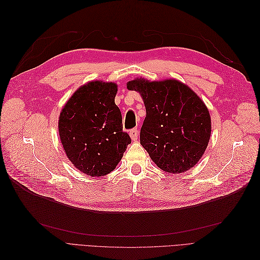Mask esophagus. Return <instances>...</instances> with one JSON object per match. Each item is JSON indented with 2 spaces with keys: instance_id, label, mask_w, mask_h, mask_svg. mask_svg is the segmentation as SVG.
<instances>
[{
  "instance_id": "1",
  "label": "esophagus",
  "mask_w": 260,
  "mask_h": 260,
  "mask_svg": "<svg viewBox=\"0 0 260 260\" xmlns=\"http://www.w3.org/2000/svg\"><path fill=\"white\" fill-rule=\"evenodd\" d=\"M130 137H131L132 141H137L138 137H139V130L137 128L130 130Z\"/></svg>"
}]
</instances>
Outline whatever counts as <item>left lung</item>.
Instances as JSON below:
<instances>
[{
    "mask_svg": "<svg viewBox=\"0 0 260 260\" xmlns=\"http://www.w3.org/2000/svg\"><path fill=\"white\" fill-rule=\"evenodd\" d=\"M143 99L146 117L140 142L161 170L172 174L194 167L208 145L211 120L204 102L178 80L129 81Z\"/></svg>",
    "mask_w": 260,
    "mask_h": 260,
    "instance_id": "left-lung-1",
    "label": "left lung"
}]
</instances>
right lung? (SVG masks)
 Instances as JSON below:
<instances>
[{"instance_id":"1","label":"right lung","mask_w":260,"mask_h":260,"mask_svg":"<svg viewBox=\"0 0 260 260\" xmlns=\"http://www.w3.org/2000/svg\"><path fill=\"white\" fill-rule=\"evenodd\" d=\"M116 93V83L89 82L73 94L59 115V138L67 157L91 177L113 171L131 143L122 131Z\"/></svg>"}]
</instances>
